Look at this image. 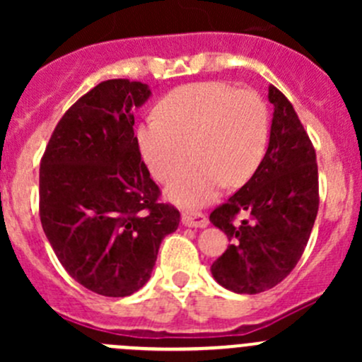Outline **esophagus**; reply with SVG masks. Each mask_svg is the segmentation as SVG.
<instances>
[{
  "instance_id": "obj_1",
  "label": "esophagus",
  "mask_w": 362,
  "mask_h": 362,
  "mask_svg": "<svg viewBox=\"0 0 362 362\" xmlns=\"http://www.w3.org/2000/svg\"><path fill=\"white\" fill-rule=\"evenodd\" d=\"M182 224L187 228H206L208 218L206 215L199 214V211H185L182 214Z\"/></svg>"
}]
</instances>
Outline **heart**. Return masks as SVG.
<instances>
[{"mask_svg": "<svg viewBox=\"0 0 362 362\" xmlns=\"http://www.w3.org/2000/svg\"><path fill=\"white\" fill-rule=\"evenodd\" d=\"M269 119L254 90H236L224 82L178 87L158 105L136 131L148 170L160 182L184 168L168 185V196L182 206L208 203L226 182L242 185L255 173L268 148Z\"/></svg>", "mask_w": 362, "mask_h": 362, "instance_id": "obj_1", "label": "heart"}]
</instances>
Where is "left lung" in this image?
<instances>
[{
  "label": "left lung",
  "instance_id": "8db88e82",
  "mask_svg": "<svg viewBox=\"0 0 362 362\" xmlns=\"http://www.w3.org/2000/svg\"><path fill=\"white\" fill-rule=\"evenodd\" d=\"M272 131L264 159L252 178L210 214L231 245L211 275L226 289L259 294L282 282L305 252L319 210L315 148L291 101L269 86ZM245 211L249 219L236 225Z\"/></svg>",
  "mask_w": 362,
  "mask_h": 362
}]
</instances>
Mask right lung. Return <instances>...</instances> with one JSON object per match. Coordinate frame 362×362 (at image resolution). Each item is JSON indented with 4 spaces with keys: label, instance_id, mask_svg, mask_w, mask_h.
<instances>
[{
    "label": "right lung",
    "instance_id": "right-lung-1",
    "mask_svg": "<svg viewBox=\"0 0 362 362\" xmlns=\"http://www.w3.org/2000/svg\"><path fill=\"white\" fill-rule=\"evenodd\" d=\"M147 83L105 80L61 117L40 163V221L69 276L124 298L147 284L180 211L160 203L134 136Z\"/></svg>",
    "mask_w": 362,
    "mask_h": 362
}]
</instances>
